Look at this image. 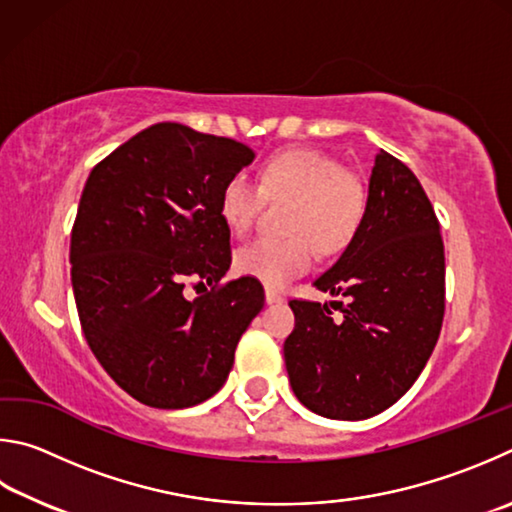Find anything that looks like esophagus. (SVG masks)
Listing matches in <instances>:
<instances>
[{
    "mask_svg": "<svg viewBox=\"0 0 512 512\" xmlns=\"http://www.w3.org/2000/svg\"><path fill=\"white\" fill-rule=\"evenodd\" d=\"M265 301L270 303V306H272V303H283V297H281V294L276 292V290H270V288H267V290H265Z\"/></svg>",
    "mask_w": 512,
    "mask_h": 512,
    "instance_id": "obj_1",
    "label": "esophagus"
}]
</instances>
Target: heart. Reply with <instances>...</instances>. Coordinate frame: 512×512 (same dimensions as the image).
I'll list each match as a JSON object with an SVG mask.
<instances>
[{
	"mask_svg": "<svg viewBox=\"0 0 512 512\" xmlns=\"http://www.w3.org/2000/svg\"><path fill=\"white\" fill-rule=\"evenodd\" d=\"M267 200L292 202L285 231L288 238H258L238 251L236 265L267 288H281L310 270L317 249L337 256L360 233L369 191L360 177L319 150H285L267 159L261 184L245 175L231 177L222 188L220 213L236 236H245L261 218Z\"/></svg>",
	"mask_w": 512,
	"mask_h": 512,
	"instance_id": "heart-1",
	"label": "heart"
}]
</instances>
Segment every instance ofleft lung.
<instances>
[{
  "instance_id": "1",
  "label": "left lung",
  "mask_w": 512,
  "mask_h": 512,
  "mask_svg": "<svg viewBox=\"0 0 512 512\" xmlns=\"http://www.w3.org/2000/svg\"><path fill=\"white\" fill-rule=\"evenodd\" d=\"M342 301L292 299L283 344L294 396L310 411L362 420L400 400L438 342L445 315V249L418 177L380 150L369 209L339 261L315 281Z\"/></svg>"
}]
</instances>
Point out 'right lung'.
<instances>
[{"mask_svg":"<svg viewBox=\"0 0 512 512\" xmlns=\"http://www.w3.org/2000/svg\"><path fill=\"white\" fill-rule=\"evenodd\" d=\"M254 157L245 143L155 123L87 177L69 249L80 328L143 405L184 409L218 393L265 306L254 276L222 283L231 231L220 195ZM186 284L205 292L186 300Z\"/></svg>","mask_w":512,"mask_h":512,"instance_id":"obj_1","label":"right lung"}]
</instances>
